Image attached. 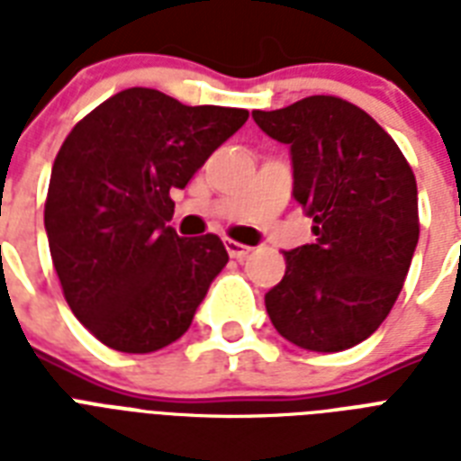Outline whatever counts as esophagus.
<instances>
[{
	"mask_svg": "<svg viewBox=\"0 0 461 461\" xmlns=\"http://www.w3.org/2000/svg\"><path fill=\"white\" fill-rule=\"evenodd\" d=\"M224 246H227V253H230L234 260H244L246 256L251 253V249H249V246L239 244V241H231V239L230 241H224Z\"/></svg>",
	"mask_w": 461,
	"mask_h": 461,
	"instance_id": "1",
	"label": "esophagus"
}]
</instances>
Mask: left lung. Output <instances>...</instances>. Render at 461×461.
<instances>
[{"mask_svg": "<svg viewBox=\"0 0 461 461\" xmlns=\"http://www.w3.org/2000/svg\"><path fill=\"white\" fill-rule=\"evenodd\" d=\"M260 131L289 146L294 195L315 244L285 251L287 273L266 294L275 330L308 351H344L380 328L419 244L411 167L357 104L311 95L253 112Z\"/></svg>", "mask_w": 461, "mask_h": 461, "instance_id": "obj_1", "label": "left lung"}]
</instances>
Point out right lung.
I'll use <instances>...</instances> for the list:
<instances>
[{"mask_svg": "<svg viewBox=\"0 0 461 461\" xmlns=\"http://www.w3.org/2000/svg\"><path fill=\"white\" fill-rule=\"evenodd\" d=\"M246 119L237 107L129 88L59 148L45 203L50 253L74 315L110 349L150 354L191 328L230 256L215 234L184 239L167 227L169 191L186 186Z\"/></svg>", "mask_w": 461, "mask_h": 461, "instance_id": "add662e5", "label": "right lung"}]
</instances>
